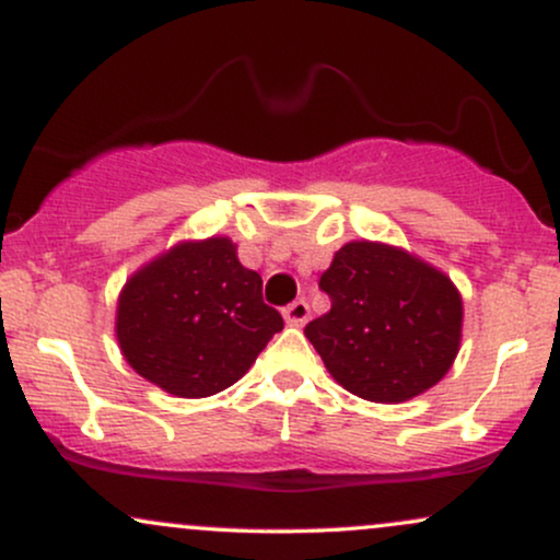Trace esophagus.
Instances as JSON below:
<instances>
[{
    "mask_svg": "<svg viewBox=\"0 0 560 560\" xmlns=\"http://www.w3.org/2000/svg\"><path fill=\"white\" fill-rule=\"evenodd\" d=\"M307 318H311V307L305 300H294L292 305L284 307V320L289 326H302Z\"/></svg>",
    "mask_w": 560,
    "mask_h": 560,
    "instance_id": "obj_1",
    "label": "esophagus"
}]
</instances>
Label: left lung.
Returning a JSON list of instances; mask_svg holds the SVG:
<instances>
[{"label": "left lung", "instance_id": "left-lung-1", "mask_svg": "<svg viewBox=\"0 0 560 560\" xmlns=\"http://www.w3.org/2000/svg\"><path fill=\"white\" fill-rule=\"evenodd\" d=\"M318 287L331 311L305 326L329 374L371 402H402L434 387L460 347L464 302L445 273L405 249L350 242Z\"/></svg>", "mask_w": 560, "mask_h": 560}]
</instances>
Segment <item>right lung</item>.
Returning <instances> with one entry per match:
<instances>
[{"mask_svg":"<svg viewBox=\"0 0 560 560\" xmlns=\"http://www.w3.org/2000/svg\"><path fill=\"white\" fill-rule=\"evenodd\" d=\"M284 318L226 236L182 242L139 268L118 300L124 358L176 397H210L247 374Z\"/></svg>","mask_w":560,"mask_h":560,"instance_id":"1","label":"right lung"}]
</instances>
